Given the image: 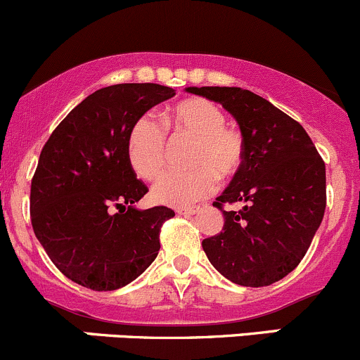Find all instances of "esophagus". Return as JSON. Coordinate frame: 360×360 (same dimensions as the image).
Here are the masks:
<instances>
[{
    "instance_id": "esophagus-1",
    "label": "esophagus",
    "mask_w": 360,
    "mask_h": 360,
    "mask_svg": "<svg viewBox=\"0 0 360 360\" xmlns=\"http://www.w3.org/2000/svg\"><path fill=\"white\" fill-rule=\"evenodd\" d=\"M198 211H199V207H179V210H176V213L184 214V217H192V214H195Z\"/></svg>"
}]
</instances>
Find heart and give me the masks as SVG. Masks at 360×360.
<instances>
[{
  "mask_svg": "<svg viewBox=\"0 0 360 360\" xmlns=\"http://www.w3.org/2000/svg\"><path fill=\"white\" fill-rule=\"evenodd\" d=\"M166 128L175 136L194 140L187 154V172H169L155 181L154 201L168 206H187L211 194L217 176L229 180L240 172L246 143L239 129L225 126V114L217 103L201 97L185 98L166 114ZM126 155L133 172L154 180L165 168L166 135L149 116L131 124L126 136Z\"/></svg>",
  "mask_w": 360,
  "mask_h": 360,
  "instance_id": "b5f03b06",
  "label": "heart"
}]
</instances>
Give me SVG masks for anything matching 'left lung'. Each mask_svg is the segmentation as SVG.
<instances>
[{
    "label": "left lung",
    "instance_id": "8db88e82",
    "mask_svg": "<svg viewBox=\"0 0 360 360\" xmlns=\"http://www.w3.org/2000/svg\"><path fill=\"white\" fill-rule=\"evenodd\" d=\"M221 103L234 116L246 159L213 206L220 234L202 240L207 260L239 286L277 283L298 266L326 210V165L309 133L269 100L236 86L185 88ZM243 202L239 212L224 204Z\"/></svg>",
    "mask_w": 360,
    "mask_h": 360
}]
</instances>
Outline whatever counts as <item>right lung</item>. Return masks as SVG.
<instances>
[{"label": "right lung", "mask_w": 360, "mask_h": 360, "mask_svg": "<svg viewBox=\"0 0 360 360\" xmlns=\"http://www.w3.org/2000/svg\"><path fill=\"white\" fill-rule=\"evenodd\" d=\"M175 90L154 83L100 88L65 116L39 155L31 181L34 234L58 270L94 291L135 281L158 257L166 206L136 210L149 192L126 155L139 117Z\"/></svg>", "instance_id": "add662e5"}]
</instances>
